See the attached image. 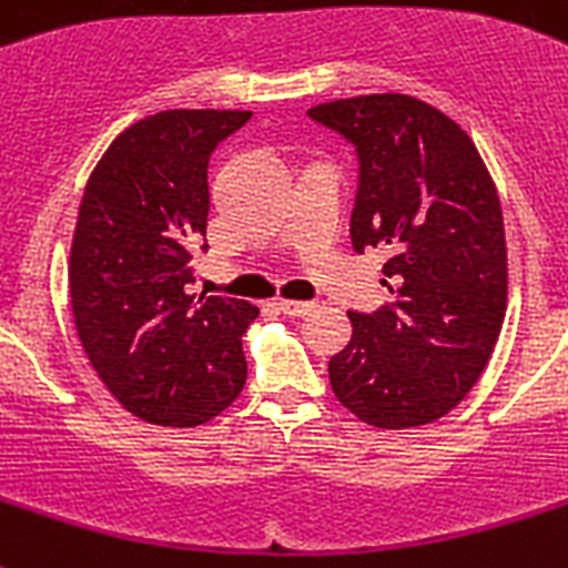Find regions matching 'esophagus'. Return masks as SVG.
Returning <instances> with one entry per match:
<instances>
[{
	"label": "esophagus",
	"instance_id": "obj_1",
	"mask_svg": "<svg viewBox=\"0 0 568 568\" xmlns=\"http://www.w3.org/2000/svg\"><path fill=\"white\" fill-rule=\"evenodd\" d=\"M274 306L288 317H303V314L312 312L314 303H308V300H276Z\"/></svg>",
	"mask_w": 568,
	"mask_h": 568
}]
</instances>
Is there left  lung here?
I'll return each instance as SVG.
<instances>
[{
    "label": "left lung",
    "mask_w": 568,
    "mask_h": 568,
    "mask_svg": "<svg viewBox=\"0 0 568 568\" xmlns=\"http://www.w3.org/2000/svg\"><path fill=\"white\" fill-rule=\"evenodd\" d=\"M357 159L352 247H387L393 303L349 312L352 341L328 361L337 402L404 430L447 416L497 346L508 300L499 195L474 141L407 94L308 109Z\"/></svg>",
    "instance_id": "1"
}]
</instances>
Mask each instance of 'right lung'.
<instances>
[{"label":"right lung","mask_w":568,"mask_h":568,"mask_svg":"<svg viewBox=\"0 0 568 568\" xmlns=\"http://www.w3.org/2000/svg\"><path fill=\"white\" fill-rule=\"evenodd\" d=\"M251 112L170 109L132 123L94 166L71 245V312L109 393L138 418L207 422L242 393V335L260 308L195 297L207 254L211 155Z\"/></svg>","instance_id":"1"}]
</instances>
